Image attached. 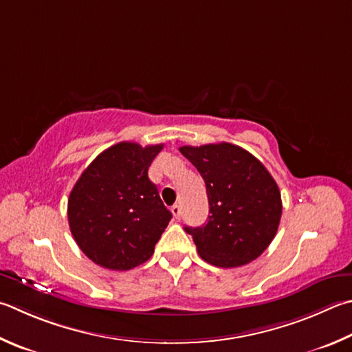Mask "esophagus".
<instances>
[{
	"label": "esophagus",
	"instance_id": "esophagus-1",
	"mask_svg": "<svg viewBox=\"0 0 352 352\" xmlns=\"http://www.w3.org/2000/svg\"><path fill=\"white\" fill-rule=\"evenodd\" d=\"M170 210H172V215H174V219H180V215H182V208L178 206V204H174V206L170 208Z\"/></svg>",
	"mask_w": 352,
	"mask_h": 352
}]
</instances>
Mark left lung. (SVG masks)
<instances>
[{
    "label": "left lung",
    "mask_w": 352,
    "mask_h": 352,
    "mask_svg": "<svg viewBox=\"0 0 352 352\" xmlns=\"http://www.w3.org/2000/svg\"><path fill=\"white\" fill-rule=\"evenodd\" d=\"M206 184L208 223L184 228L208 263L237 267L263 254L282 219L276 180L252 154L231 143L182 146Z\"/></svg>",
    "instance_id": "1"
}]
</instances>
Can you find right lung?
<instances>
[{"label": "right lung", "mask_w": 352, "mask_h": 352, "mask_svg": "<svg viewBox=\"0 0 352 352\" xmlns=\"http://www.w3.org/2000/svg\"><path fill=\"white\" fill-rule=\"evenodd\" d=\"M162 149L163 144H113L87 166L70 190V232L94 263L127 271L154 254L172 219L148 177Z\"/></svg>", "instance_id": "right-lung-1"}]
</instances>
